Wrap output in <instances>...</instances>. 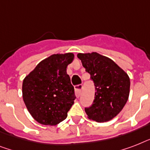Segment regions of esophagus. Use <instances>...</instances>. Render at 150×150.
I'll use <instances>...</instances> for the list:
<instances>
[{
  "label": "esophagus",
  "mask_w": 150,
  "mask_h": 150,
  "mask_svg": "<svg viewBox=\"0 0 150 150\" xmlns=\"http://www.w3.org/2000/svg\"><path fill=\"white\" fill-rule=\"evenodd\" d=\"M82 88H83L82 85H77V86H75V92L76 97H79L80 96Z\"/></svg>",
  "instance_id": "34e87169"
}]
</instances>
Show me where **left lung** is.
<instances>
[{
	"mask_svg": "<svg viewBox=\"0 0 150 150\" xmlns=\"http://www.w3.org/2000/svg\"><path fill=\"white\" fill-rule=\"evenodd\" d=\"M95 86V99L85 111L90 120L106 122L116 117L128 101L130 79L114 61L96 52L78 54Z\"/></svg>",
	"mask_w": 150,
	"mask_h": 150,
	"instance_id": "left-lung-1",
	"label": "left lung"
}]
</instances>
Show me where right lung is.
<instances>
[{
	"label": "right lung",
	"mask_w": 150,
	"mask_h": 150,
	"mask_svg": "<svg viewBox=\"0 0 150 150\" xmlns=\"http://www.w3.org/2000/svg\"><path fill=\"white\" fill-rule=\"evenodd\" d=\"M74 54H53L25 78L22 97L32 117L44 125H56L68 116L75 100L67 67Z\"/></svg>",
	"instance_id": "1"
}]
</instances>
